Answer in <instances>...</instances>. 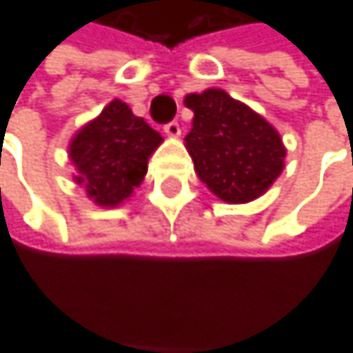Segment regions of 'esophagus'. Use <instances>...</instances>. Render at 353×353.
Instances as JSON below:
<instances>
[{"instance_id":"1","label":"esophagus","mask_w":353,"mask_h":353,"mask_svg":"<svg viewBox=\"0 0 353 353\" xmlns=\"http://www.w3.org/2000/svg\"><path fill=\"white\" fill-rule=\"evenodd\" d=\"M165 133H167V137H180L182 135V129H180V125L178 123H169V125H165Z\"/></svg>"}]
</instances>
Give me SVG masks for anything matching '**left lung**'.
<instances>
[{
    "label": "left lung",
    "mask_w": 353,
    "mask_h": 353,
    "mask_svg": "<svg viewBox=\"0 0 353 353\" xmlns=\"http://www.w3.org/2000/svg\"><path fill=\"white\" fill-rule=\"evenodd\" d=\"M184 105L194 112L184 145L199 180L230 205L263 196L286 159L277 129L222 88L190 92Z\"/></svg>",
    "instance_id": "1"
}]
</instances>
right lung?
Wrapping results in <instances>:
<instances>
[{"label": "right lung", "instance_id": "1", "mask_svg": "<svg viewBox=\"0 0 353 353\" xmlns=\"http://www.w3.org/2000/svg\"><path fill=\"white\" fill-rule=\"evenodd\" d=\"M163 143L143 118L112 99L99 116L76 131L67 152L76 169V184L99 208H118L133 196L148 173V159Z\"/></svg>", "mask_w": 353, "mask_h": 353}]
</instances>
